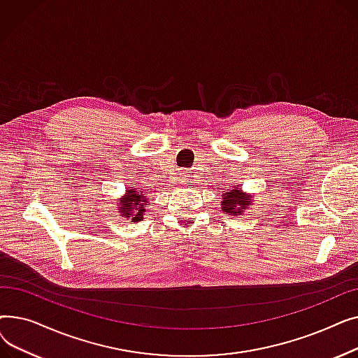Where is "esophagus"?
<instances>
[{
  "label": "esophagus",
  "instance_id": "1",
  "mask_svg": "<svg viewBox=\"0 0 358 358\" xmlns=\"http://www.w3.org/2000/svg\"><path fill=\"white\" fill-rule=\"evenodd\" d=\"M181 180H182V182H185V181H187V176L182 174V176H181Z\"/></svg>",
  "mask_w": 358,
  "mask_h": 358
}]
</instances>
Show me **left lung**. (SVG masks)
<instances>
[{"mask_svg": "<svg viewBox=\"0 0 358 358\" xmlns=\"http://www.w3.org/2000/svg\"><path fill=\"white\" fill-rule=\"evenodd\" d=\"M251 206L252 196L243 193L241 189H236V187L222 194V210L227 215L239 216L243 213V210L250 209Z\"/></svg>", "mask_w": 358, "mask_h": 358, "instance_id": "1", "label": "left lung"}]
</instances>
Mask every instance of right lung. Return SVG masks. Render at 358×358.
<instances>
[{"label":"right lung","mask_w":358,"mask_h":358,"mask_svg":"<svg viewBox=\"0 0 358 358\" xmlns=\"http://www.w3.org/2000/svg\"><path fill=\"white\" fill-rule=\"evenodd\" d=\"M146 203L148 193H145V190H142L141 187L139 189L130 187L129 190H126V194L120 199L117 206L122 216L130 219L131 222H139L143 217V212L146 210Z\"/></svg>","instance_id":"right-lung-1"}]
</instances>
